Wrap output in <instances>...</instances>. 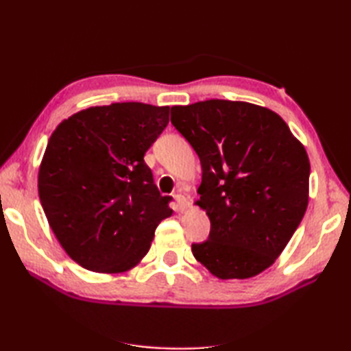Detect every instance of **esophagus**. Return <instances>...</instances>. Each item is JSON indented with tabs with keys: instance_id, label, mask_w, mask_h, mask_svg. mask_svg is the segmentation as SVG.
<instances>
[{
	"instance_id": "obj_1",
	"label": "esophagus",
	"mask_w": 351,
	"mask_h": 351,
	"mask_svg": "<svg viewBox=\"0 0 351 351\" xmlns=\"http://www.w3.org/2000/svg\"><path fill=\"white\" fill-rule=\"evenodd\" d=\"M175 199H176V206H178V210L180 212H184L189 207V201L187 198L184 197L182 193H176L175 195Z\"/></svg>"
}]
</instances>
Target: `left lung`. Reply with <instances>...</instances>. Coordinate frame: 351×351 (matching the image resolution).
I'll return each instance as SVG.
<instances>
[{
  "label": "left lung",
  "instance_id": "8db88e82",
  "mask_svg": "<svg viewBox=\"0 0 351 351\" xmlns=\"http://www.w3.org/2000/svg\"><path fill=\"white\" fill-rule=\"evenodd\" d=\"M170 121L197 152L198 206L209 239L195 258L218 278H249L274 263L308 206L310 161L283 119L247 102L171 106Z\"/></svg>",
  "mask_w": 351,
  "mask_h": 351
}]
</instances>
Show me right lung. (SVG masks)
Masks as SVG:
<instances>
[{"instance_id":"1","label":"right lung","mask_w":351,"mask_h":351,"mask_svg":"<svg viewBox=\"0 0 351 351\" xmlns=\"http://www.w3.org/2000/svg\"><path fill=\"white\" fill-rule=\"evenodd\" d=\"M169 106H93L63 121L47 142L38 195L57 240L96 272H122L150 249L171 215L144 154L169 123Z\"/></svg>"}]
</instances>
